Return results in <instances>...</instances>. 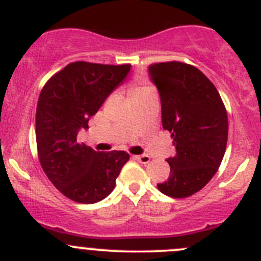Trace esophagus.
I'll return each instance as SVG.
<instances>
[{"label": "esophagus", "instance_id": "obj_1", "mask_svg": "<svg viewBox=\"0 0 261 261\" xmlns=\"http://www.w3.org/2000/svg\"><path fill=\"white\" fill-rule=\"evenodd\" d=\"M135 159L138 160V162H140L141 164H147V163L150 162V156H149V155H145V154L136 155Z\"/></svg>", "mask_w": 261, "mask_h": 261}]
</instances>
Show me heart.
Returning <instances> with one entry per match:
<instances>
[{"label":"heart","instance_id":"b5f03b06","mask_svg":"<svg viewBox=\"0 0 261 261\" xmlns=\"http://www.w3.org/2000/svg\"><path fill=\"white\" fill-rule=\"evenodd\" d=\"M147 91H152V87L150 86V84H147L146 82H139L136 86H134L133 88H131V97Z\"/></svg>","mask_w":261,"mask_h":261}]
</instances>
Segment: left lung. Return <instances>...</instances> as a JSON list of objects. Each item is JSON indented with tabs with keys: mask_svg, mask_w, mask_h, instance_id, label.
<instances>
[{
	"mask_svg": "<svg viewBox=\"0 0 261 261\" xmlns=\"http://www.w3.org/2000/svg\"><path fill=\"white\" fill-rule=\"evenodd\" d=\"M147 69L160 94L163 128L175 146L174 156L167 159L169 178L156 187L173 198H186L218 170L227 145V111L212 82L193 65L165 62Z\"/></svg>",
	"mask_w": 261,
	"mask_h": 261,
	"instance_id": "obj_1",
	"label": "left lung"
}]
</instances>
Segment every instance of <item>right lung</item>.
Segmentation results:
<instances>
[{"label": "right lung", "instance_id": "obj_1", "mask_svg": "<svg viewBox=\"0 0 261 261\" xmlns=\"http://www.w3.org/2000/svg\"><path fill=\"white\" fill-rule=\"evenodd\" d=\"M130 64L74 62L41 89L36 107V146L41 168L55 188L78 203L106 198L130 155L96 151L77 140L109 94L130 72Z\"/></svg>", "mask_w": 261, "mask_h": 261}]
</instances>
